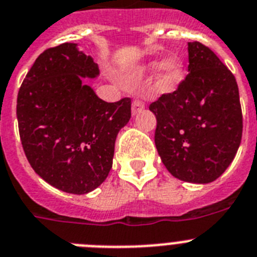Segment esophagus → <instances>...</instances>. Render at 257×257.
Here are the masks:
<instances>
[{
    "mask_svg": "<svg viewBox=\"0 0 257 257\" xmlns=\"http://www.w3.org/2000/svg\"><path fill=\"white\" fill-rule=\"evenodd\" d=\"M145 108V103L140 99H135L133 103H132V115H137V113L141 112Z\"/></svg>",
    "mask_w": 257,
    "mask_h": 257,
    "instance_id": "esophagus-1",
    "label": "esophagus"
}]
</instances>
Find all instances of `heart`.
<instances>
[{
    "instance_id": "1",
    "label": "heart",
    "mask_w": 257,
    "mask_h": 257,
    "mask_svg": "<svg viewBox=\"0 0 257 257\" xmlns=\"http://www.w3.org/2000/svg\"><path fill=\"white\" fill-rule=\"evenodd\" d=\"M156 68L155 89L159 93H171L180 86L185 77V61L180 55L172 54L162 62L151 61L140 68L141 72Z\"/></svg>"
}]
</instances>
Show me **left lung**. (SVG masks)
Listing matches in <instances>:
<instances>
[{
	"mask_svg": "<svg viewBox=\"0 0 257 257\" xmlns=\"http://www.w3.org/2000/svg\"><path fill=\"white\" fill-rule=\"evenodd\" d=\"M189 75L150 104L155 146L173 177L209 184L226 171L242 140L239 91L233 73L198 41L187 44Z\"/></svg>",
	"mask_w": 257,
	"mask_h": 257,
	"instance_id": "1",
	"label": "left lung"
}]
</instances>
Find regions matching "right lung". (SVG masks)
Here are the masks:
<instances>
[{
    "instance_id": "obj_1",
    "label": "right lung",
    "mask_w": 257,
    "mask_h": 257,
    "mask_svg": "<svg viewBox=\"0 0 257 257\" xmlns=\"http://www.w3.org/2000/svg\"><path fill=\"white\" fill-rule=\"evenodd\" d=\"M99 68L77 44L66 42L36 59L18 93L19 135L33 171L70 194H88L112 167L115 141L131 119V99L107 103L82 79Z\"/></svg>"
}]
</instances>
